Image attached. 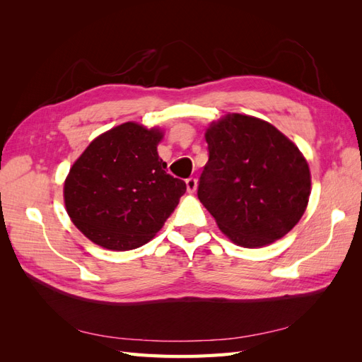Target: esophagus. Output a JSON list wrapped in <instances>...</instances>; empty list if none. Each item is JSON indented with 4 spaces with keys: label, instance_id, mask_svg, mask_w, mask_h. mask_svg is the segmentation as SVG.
Segmentation results:
<instances>
[{
    "label": "esophagus",
    "instance_id": "obj_1",
    "mask_svg": "<svg viewBox=\"0 0 362 362\" xmlns=\"http://www.w3.org/2000/svg\"><path fill=\"white\" fill-rule=\"evenodd\" d=\"M185 185H187L189 193H194L196 187H198V181H196V178H187L185 180Z\"/></svg>",
    "mask_w": 362,
    "mask_h": 362
}]
</instances>
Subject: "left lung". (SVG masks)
<instances>
[{"mask_svg": "<svg viewBox=\"0 0 362 362\" xmlns=\"http://www.w3.org/2000/svg\"><path fill=\"white\" fill-rule=\"evenodd\" d=\"M198 198L238 246L261 247L291 231L311 193L308 163L266 120L226 115L206 129Z\"/></svg>", "mask_w": 362, "mask_h": 362, "instance_id": "left-lung-1", "label": "left lung"}]
</instances>
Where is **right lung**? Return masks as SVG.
<instances>
[{"mask_svg":"<svg viewBox=\"0 0 362 362\" xmlns=\"http://www.w3.org/2000/svg\"><path fill=\"white\" fill-rule=\"evenodd\" d=\"M163 133L127 122L98 136L64 181L74 225L93 243L129 250L148 243L185 193L157 152Z\"/></svg>","mask_w":362,"mask_h":362,"instance_id":"1","label":"right lung"}]
</instances>
